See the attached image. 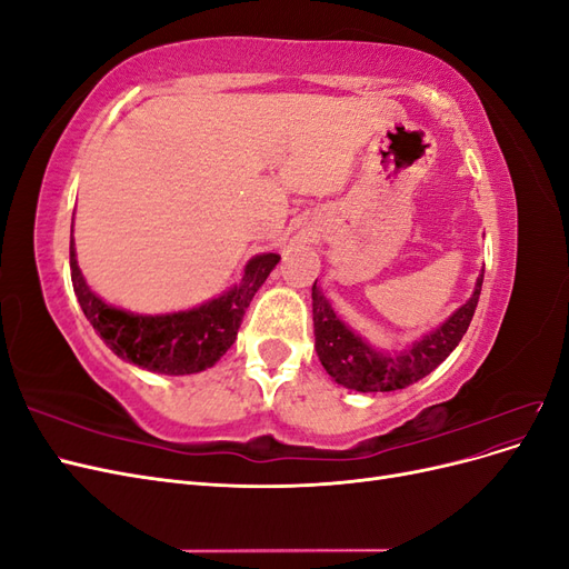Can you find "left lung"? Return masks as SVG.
I'll use <instances>...</instances> for the list:
<instances>
[{
	"instance_id": "1",
	"label": "left lung",
	"mask_w": 569,
	"mask_h": 569,
	"mask_svg": "<svg viewBox=\"0 0 569 569\" xmlns=\"http://www.w3.org/2000/svg\"><path fill=\"white\" fill-rule=\"evenodd\" d=\"M481 282H485V272H479L472 297L449 320H443L437 330L422 335L401 353H380L337 318L335 308L325 299L316 280L313 327L316 351L322 368L337 385L363 393L406 389L408 385L422 380L449 358L462 335L468 332L481 295Z\"/></svg>"
}]
</instances>
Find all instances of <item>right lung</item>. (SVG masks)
Here are the masks:
<instances>
[{
	"mask_svg": "<svg viewBox=\"0 0 569 569\" xmlns=\"http://www.w3.org/2000/svg\"><path fill=\"white\" fill-rule=\"evenodd\" d=\"M278 263L280 253L253 256L244 268L242 282L222 297L189 311L140 316L109 306L88 287L78 268L71 226V280L84 318L118 358L161 375H194L216 366L234 343L258 287Z\"/></svg>",
	"mask_w": 569,
	"mask_h": 569,
	"instance_id": "obj_1",
	"label": "right lung"
}]
</instances>
